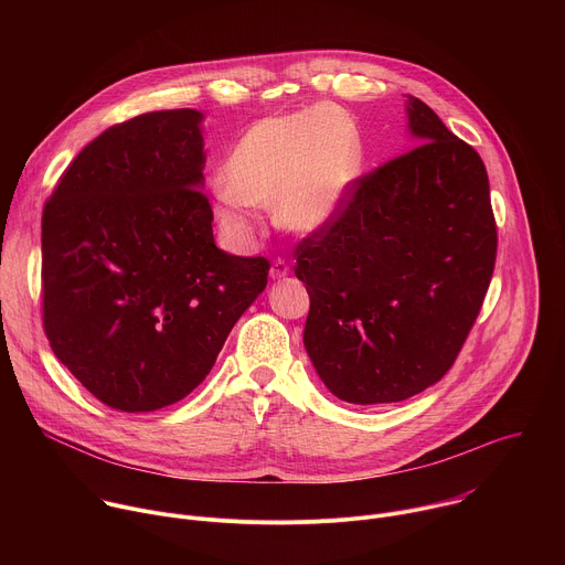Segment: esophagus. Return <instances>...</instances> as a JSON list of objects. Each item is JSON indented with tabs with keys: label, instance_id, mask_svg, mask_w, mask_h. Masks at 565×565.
I'll return each mask as SVG.
<instances>
[{
	"label": "esophagus",
	"instance_id": "obj_1",
	"mask_svg": "<svg viewBox=\"0 0 565 565\" xmlns=\"http://www.w3.org/2000/svg\"><path fill=\"white\" fill-rule=\"evenodd\" d=\"M288 275H290V266L284 259H275L270 266V277L279 281V279H286Z\"/></svg>",
	"mask_w": 565,
	"mask_h": 565
}]
</instances>
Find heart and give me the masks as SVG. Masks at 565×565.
<instances>
[{"label":"heart","instance_id":"b5f03b06","mask_svg":"<svg viewBox=\"0 0 565 565\" xmlns=\"http://www.w3.org/2000/svg\"><path fill=\"white\" fill-rule=\"evenodd\" d=\"M362 163L360 134L338 107L262 118L225 158L214 188V214L236 241L253 234V207L270 205L284 230L317 234L344 212Z\"/></svg>","mask_w":565,"mask_h":565}]
</instances>
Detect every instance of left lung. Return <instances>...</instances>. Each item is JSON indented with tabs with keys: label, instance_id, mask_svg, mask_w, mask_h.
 <instances>
[{
	"label": "left lung",
	"instance_id": "left-lung-1",
	"mask_svg": "<svg viewBox=\"0 0 565 565\" xmlns=\"http://www.w3.org/2000/svg\"><path fill=\"white\" fill-rule=\"evenodd\" d=\"M412 147L360 179L340 218L297 246L306 353L351 405L407 399L460 353L497 262L480 156L409 96Z\"/></svg>",
	"mask_w": 565,
	"mask_h": 565
}]
</instances>
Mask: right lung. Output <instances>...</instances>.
<instances>
[{
	"mask_svg": "<svg viewBox=\"0 0 565 565\" xmlns=\"http://www.w3.org/2000/svg\"><path fill=\"white\" fill-rule=\"evenodd\" d=\"M203 114L114 125L75 156L42 216L44 331L107 407L174 405L210 373L270 264L216 248Z\"/></svg>",
	"mask_w": 565,
	"mask_h": 565,
	"instance_id": "add662e5",
	"label": "right lung"
}]
</instances>
